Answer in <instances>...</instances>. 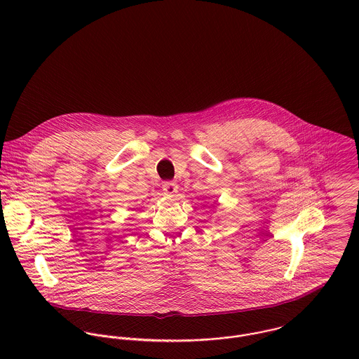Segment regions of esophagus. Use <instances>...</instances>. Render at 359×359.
I'll return each instance as SVG.
<instances>
[{"label":"esophagus","instance_id":"obj_1","mask_svg":"<svg viewBox=\"0 0 359 359\" xmlns=\"http://www.w3.org/2000/svg\"><path fill=\"white\" fill-rule=\"evenodd\" d=\"M163 191H164V194H165V195L172 196L174 194H177V192H178V185H177L175 182H171V181L164 182V184H163Z\"/></svg>","mask_w":359,"mask_h":359}]
</instances>
